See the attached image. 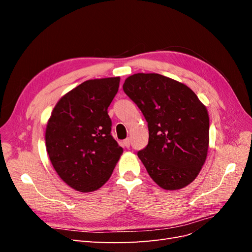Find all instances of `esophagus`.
<instances>
[{
    "mask_svg": "<svg viewBox=\"0 0 252 252\" xmlns=\"http://www.w3.org/2000/svg\"><path fill=\"white\" fill-rule=\"evenodd\" d=\"M123 144H124V146L125 147H129V146H130V139H126V140H124L123 141Z\"/></svg>",
    "mask_w": 252,
    "mask_h": 252,
    "instance_id": "34e87169",
    "label": "esophagus"
}]
</instances>
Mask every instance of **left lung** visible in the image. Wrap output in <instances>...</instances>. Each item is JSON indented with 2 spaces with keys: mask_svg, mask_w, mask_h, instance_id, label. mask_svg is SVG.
Here are the masks:
<instances>
[{
  "mask_svg": "<svg viewBox=\"0 0 252 252\" xmlns=\"http://www.w3.org/2000/svg\"><path fill=\"white\" fill-rule=\"evenodd\" d=\"M123 89L148 123V145L138 157L150 178L166 190L186 187L207 158L206 106L185 84L158 73H134Z\"/></svg>",
  "mask_w": 252,
  "mask_h": 252,
  "instance_id": "left-lung-1",
  "label": "left lung"
}]
</instances>
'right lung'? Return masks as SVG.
<instances>
[{"mask_svg": "<svg viewBox=\"0 0 252 252\" xmlns=\"http://www.w3.org/2000/svg\"><path fill=\"white\" fill-rule=\"evenodd\" d=\"M120 77L88 80L60 98L48 120L45 142L53 168L80 192L101 188L123 148L112 138L107 109Z\"/></svg>", "mask_w": 252, "mask_h": 252, "instance_id": "1", "label": "right lung"}]
</instances>
